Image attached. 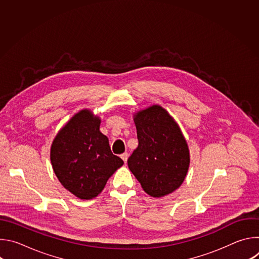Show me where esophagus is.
Here are the masks:
<instances>
[{
    "label": "esophagus",
    "instance_id": "34e87169",
    "mask_svg": "<svg viewBox=\"0 0 259 259\" xmlns=\"http://www.w3.org/2000/svg\"><path fill=\"white\" fill-rule=\"evenodd\" d=\"M128 153H124V154H122L121 155V158H122V160L124 161V163H127V160H128Z\"/></svg>",
    "mask_w": 259,
    "mask_h": 259
}]
</instances>
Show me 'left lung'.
I'll return each instance as SVG.
<instances>
[{
    "instance_id": "obj_1",
    "label": "left lung",
    "mask_w": 259,
    "mask_h": 259,
    "mask_svg": "<svg viewBox=\"0 0 259 259\" xmlns=\"http://www.w3.org/2000/svg\"><path fill=\"white\" fill-rule=\"evenodd\" d=\"M138 146L128 167L143 191L160 198L177 190L190 165L188 143L178 125L160 105L135 115Z\"/></svg>"
}]
</instances>
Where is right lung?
<instances>
[{"instance_id": "obj_1", "label": "right lung", "mask_w": 259, "mask_h": 259, "mask_svg": "<svg viewBox=\"0 0 259 259\" xmlns=\"http://www.w3.org/2000/svg\"><path fill=\"white\" fill-rule=\"evenodd\" d=\"M100 120L85 109L59 131L51 146V164L62 186L83 200L95 198L124 162L110 151L99 131Z\"/></svg>"}]
</instances>
